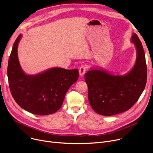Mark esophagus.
<instances>
[{
    "mask_svg": "<svg viewBox=\"0 0 153 153\" xmlns=\"http://www.w3.org/2000/svg\"><path fill=\"white\" fill-rule=\"evenodd\" d=\"M86 69H87V67L85 66H82L81 68H80L79 69V75L81 77H82L85 73V71H86Z\"/></svg>",
    "mask_w": 153,
    "mask_h": 153,
    "instance_id": "34e87169",
    "label": "esophagus"
}]
</instances>
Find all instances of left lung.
Wrapping results in <instances>:
<instances>
[{"label":"left lung","mask_w":153,"mask_h":153,"mask_svg":"<svg viewBox=\"0 0 153 153\" xmlns=\"http://www.w3.org/2000/svg\"><path fill=\"white\" fill-rule=\"evenodd\" d=\"M131 42L136 50L133 68L124 75L92 68L85 74L88 99L92 109L101 115L111 116L129 110L143 93L147 81V68L142 43L136 33Z\"/></svg>","instance_id":"1"}]
</instances>
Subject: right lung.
<instances>
[{"label":"right lung","mask_w":153,"mask_h":153,"mask_svg":"<svg viewBox=\"0 0 153 153\" xmlns=\"http://www.w3.org/2000/svg\"><path fill=\"white\" fill-rule=\"evenodd\" d=\"M19 35L13 43L7 68L12 97L23 109L38 115L55 113L62 106L66 92L79 77L77 69L52 68L35 75L24 72L18 58Z\"/></svg>","instance_id":"obj_1"}]
</instances>
